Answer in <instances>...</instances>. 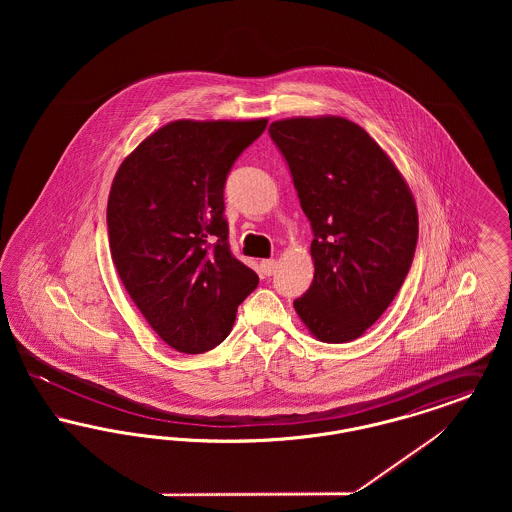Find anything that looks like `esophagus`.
I'll return each mask as SVG.
<instances>
[{"mask_svg":"<svg viewBox=\"0 0 512 512\" xmlns=\"http://www.w3.org/2000/svg\"><path fill=\"white\" fill-rule=\"evenodd\" d=\"M259 270H261V274H263V276H272V274L276 272V261H274V259H265V261H261Z\"/></svg>","mask_w":512,"mask_h":512,"instance_id":"1","label":"esophagus"}]
</instances>
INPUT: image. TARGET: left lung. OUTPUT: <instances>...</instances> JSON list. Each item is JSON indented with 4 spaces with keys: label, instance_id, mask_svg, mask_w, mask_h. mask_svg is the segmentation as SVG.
Masks as SVG:
<instances>
[{
    "label": "left lung",
    "instance_id": "left-lung-1",
    "mask_svg": "<svg viewBox=\"0 0 512 512\" xmlns=\"http://www.w3.org/2000/svg\"><path fill=\"white\" fill-rule=\"evenodd\" d=\"M268 132L315 236L313 284L293 301L295 313L317 340H357L390 307L413 263L411 188L365 128L343 117L282 119Z\"/></svg>",
    "mask_w": 512,
    "mask_h": 512
}]
</instances>
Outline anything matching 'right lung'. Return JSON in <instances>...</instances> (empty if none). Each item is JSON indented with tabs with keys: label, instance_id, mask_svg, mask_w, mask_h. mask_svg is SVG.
Listing matches in <instances>:
<instances>
[{
	"label": "right lung",
	"instance_id": "add662e5",
	"mask_svg": "<svg viewBox=\"0 0 512 512\" xmlns=\"http://www.w3.org/2000/svg\"><path fill=\"white\" fill-rule=\"evenodd\" d=\"M267 122H169L122 161L111 184L109 249L122 286L180 353L219 345L259 284L230 251L224 182Z\"/></svg>",
	"mask_w": 512,
	"mask_h": 512
}]
</instances>
